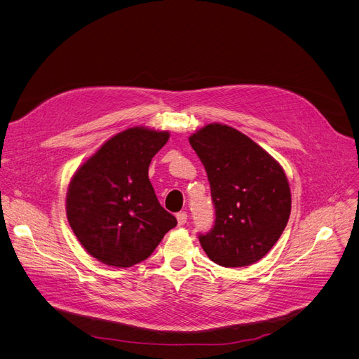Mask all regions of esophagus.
Masks as SVG:
<instances>
[{"mask_svg":"<svg viewBox=\"0 0 359 359\" xmlns=\"http://www.w3.org/2000/svg\"><path fill=\"white\" fill-rule=\"evenodd\" d=\"M176 218H177L179 226H183V225L187 222V213H186V212H179V213L176 215Z\"/></svg>","mask_w":359,"mask_h":359,"instance_id":"esophagus-1","label":"esophagus"}]
</instances>
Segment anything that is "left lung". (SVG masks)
<instances>
[{"label":"left lung","instance_id":"obj_1","mask_svg":"<svg viewBox=\"0 0 359 359\" xmlns=\"http://www.w3.org/2000/svg\"><path fill=\"white\" fill-rule=\"evenodd\" d=\"M205 165L215 225L199 241L222 267H247L278 241L292 210L287 176L280 163L250 137L213 123L189 137Z\"/></svg>","mask_w":359,"mask_h":359}]
</instances>
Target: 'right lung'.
<instances>
[{
    "label": "right lung",
    "mask_w": 359,
    "mask_h": 359,
    "mask_svg": "<svg viewBox=\"0 0 359 359\" xmlns=\"http://www.w3.org/2000/svg\"><path fill=\"white\" fill-rule=\"evenodd\" d=\"M169 131L131 127L111 137L67 187L66 217L81 245L107 266L127 269L151 255L176 218L157 201L151 158Z\"/></svg>",
    "instance_id": "right-lung-1"
}]
</instances>
